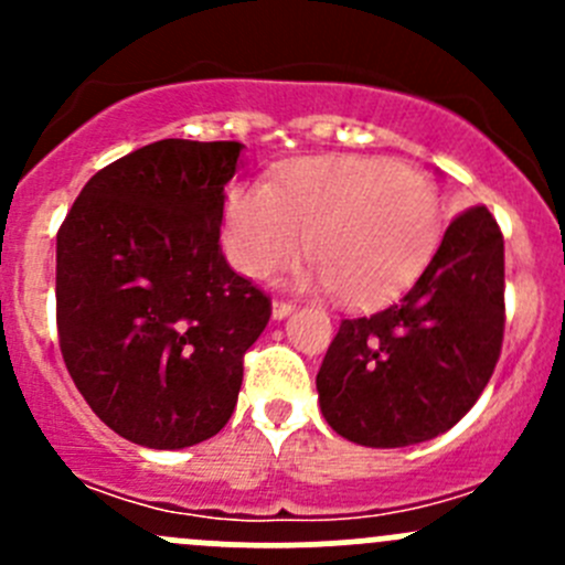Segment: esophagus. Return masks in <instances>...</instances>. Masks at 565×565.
Returning <instances> with one entry per match:
<instances>
[{
	"label": "esophagus",
	"mask_w": 565,
	"mask_h": 565,
	"mask_svg": "<svg viewBox=\"0 0 565 565\" xmlns=\"http://www.w3.org/2000/svg\"><path fill=\"white\" fill-rule=\"evenodd\" d=\"M295 311V306L289 303V300H273V319H284V317H289Z\"/></svg>",
	"instance_id": "34e87169"
}]
</instances>
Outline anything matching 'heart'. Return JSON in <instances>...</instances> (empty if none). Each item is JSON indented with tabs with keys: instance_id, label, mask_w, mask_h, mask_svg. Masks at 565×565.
<instances>
[{
	"instance_id": "1",
	"label": "heart",
	"mask_w": 565,
	"mask_h": 565,
	"mask_svg": "<svg viewBox=\"0 0 565 565\" xmlns=\"http://www.w3.org/2000/svg\"><path fill=\"white\" fill-rule=\"evenodd\" d=\"M440 235V199L415 169L374 156H319L284 169L276 185L237 182L224 202L226 256L265 281L315 256L303 281L374 303L418 276Z\"/></svg>"
}]
</instances>
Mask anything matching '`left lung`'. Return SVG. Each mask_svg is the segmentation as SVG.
<instances>
[{
	"instance_id": "obj_1",
	"label": "left lung",
	"mask_w": 565,
	"mask_h": 565,
	"mask_svg": "<svg viewBox=\"0 0 565 565\" xmlns=\"http://www.w3.org/2000/svg\"><path fill=\"white\" fill-rule=\"evenodd\" d=\"M503 235L487 207L451 221L418 281L383 311L341 319L317 374L335 435L404 448L465 418L503 347Z\"/></svg>"
}]
</instances>
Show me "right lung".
Returning <instances> with one entry per match:
<instances>
[{"label": "right lung", "instance_id": "1", "mask_svg": "<svg viewBox=\"0 0 565 565\" xmlns=\"http://www.w3.org/2000/svg\"><path fill=\"white\" fill-rule=\"evenodd\" d=\"M241 141L163 139L100 169L56 235L73 383L125 440L196 446L232 418L270 300L221 250Z\"/></svg>", "mask_w": 565, "mask_h": 565}]
</instances>
